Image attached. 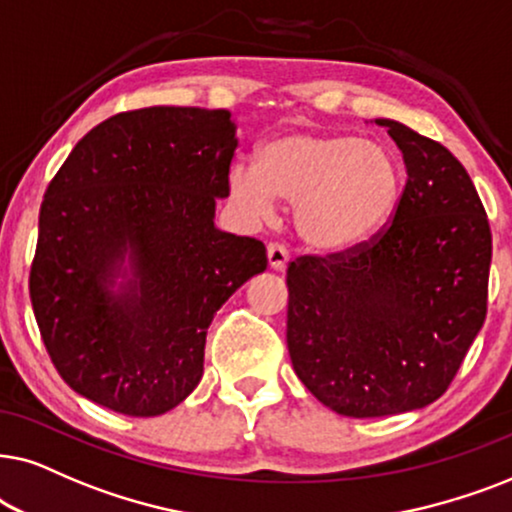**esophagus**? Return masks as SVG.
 Segmentation results:
<instances>
[{
	"mask_svg": "<svg viewBox=\"0 0 512 512\" xmlns=\"http://www.w3.org/2000/svg\"><path fill=\"white\" fill-rule=\"evenodd\" d=\"M267 257H269V267L276 271H283L285 264L290 260V252L283 243H269L267 245Z\"/></svg>",
	"mask_w": 512,
	"mask_h": 512,
	"instance_id": "obj_1",
	"label": "esophagus"
}]
</instances>
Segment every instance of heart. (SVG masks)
Returning a JSON list of instances; mask_svg holds the SVG:
<instances>
[{"label": "heart", "mask_w": 512, "mask_h": 512, "mask_svg": "<svg viewBox=\"0 0 512 512\" xmlns=\"http://www.w3.org/2000/svg\"><path fill=\"white\" fill-rule=\"evenodd\" d=\"M229 189L252 213H267L276 196L295 203L299 238L337 255L370 241L391 220L403 196V168L363 135L295 128L264 142L257 166L236 163Z\"/></svg>", "instance_id": "obj_1"}]
</instances>
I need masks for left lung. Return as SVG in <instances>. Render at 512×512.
I'll return each instance as SVG.
<instances>
[{"instance_id":"obj_1","label":"left lung","mask_w":512,"mask_h":512,"mask_svg":"<svg viewBox=\"0 0 512 512\" xmlns=\"http://www.w3.org/2000/svg\"><path fill=\"white\" fill-rule=\"evenodd\" d=\"M407 182L370 241L288 264L297 377L344 417H386L447 391L487 316L492 229L473 180L440 142L377 119Z\"/></svg>"}]
</instances>
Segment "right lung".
<instances>
[{
    "instance_id": "add662e5",
    "label": "right lung",
    "mask_w": 512,
    "mask_h": 512,
    "mask_svg": "<svg viewBox=\"0 0 512 512\" xmlns=\"http://www.w3.org/2000/svg\"><path fill=\"white\" fill-rule=\"evenodd\" d=\"M236 147L227 109H131L91 128L49 182L30 299L79 395L156 417L201 381L215 311L267 269L262 241L213 222ZM126 249L139 281L112 296L104 283Z\"/></svg>"
}]
</instances>
